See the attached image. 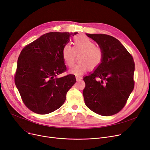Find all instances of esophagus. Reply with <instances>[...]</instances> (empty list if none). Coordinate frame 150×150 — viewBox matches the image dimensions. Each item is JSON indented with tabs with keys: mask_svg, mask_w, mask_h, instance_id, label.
Returning <instances> with one entry per match:
<instances>
[{
	"mask_svg": "<svg viewBox=\"0 0 150 150\" xmlns=\"http://www.w3.org/2000/svg\"><path fill=\"white\" fill-rule=\"evenodd\" d=\"M81 79H82V77H81V76H76V80L77 81H80Z\"/></svg>",
	"mask_w": 150,
	"mask_h": 150,
	"instance_id": "34e87169",
	"label": "esophagus"
}]
</instances>
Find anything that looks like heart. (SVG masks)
I'll list each match as a JSON object with an SVG mask.
<instances>
[{
  "instance_id": "obj_1",
  "label": "heart",
  "mask_w": 150,
  "mask_h": 150,
  "mask_svg": "<svg viewBox=\"0 0 150 150\" xmlns=\"http://www.w3.org/2000/svg\"><path fill=\"white\" fill-rule=\"evenodd\" d=\"M73 47L65 45L62 49V57L65 64L72 67L77 59V64L70 70L75 75H81L88 69L96 70L102 64L105 57L103 50L96 46V42L84 35L76 36L73 39Z\"/></svg>"
}]
</instances>
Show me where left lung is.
<instances>
[{"label": "left lung", "mask_w": 150, "mask_h": 150, "mask_svg": "<svg viewBox=\"0 0 150 150\" xmlns=\"http://www.w3.org/2000/svg\"><path fill=\"white\" fill-rule=\"evenodd\" d=\"M86 35L103 50L105 57L98 68L83 78L85 104L99 115H114L124 108L134 87V62L116 38L105 34Z\"/></svg>", "instance_id": "1"}]
</instances>
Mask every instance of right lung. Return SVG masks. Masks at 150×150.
I'll return each mask as SVG.
<instances>
[{
	"mask_svg": "<svg viewBox=\"0 0 150 150\" xmlns=\"http://www.w3.org/2000/svg\"><path fill=\"white\" fill-rule=\"evenodd\" d=\"M77 33H47L22 50L14 82L23 103L31 111L47 114L64 104L76 79L72 74L58 77L66 70L62 49Z\"/></svg>",
	"mask_w": 150,
	"mask_h": 150,
	"instance_id": "add662e5",
	"label": "right lung"
}]
</instances>
